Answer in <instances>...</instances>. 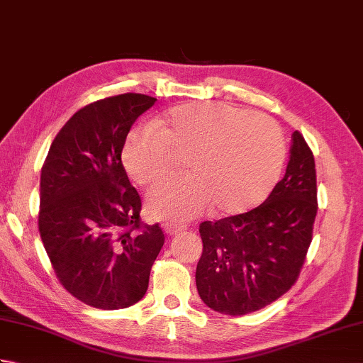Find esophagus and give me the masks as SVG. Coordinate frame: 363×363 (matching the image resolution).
<instances>
[{
    "label": "esophagus",
    "mask_w": 363,
    "mask_h": 363,
    "mask_svg": "<svg viewBox=\"0 0 363 363\" xmlns=\"http://www.w3.org/2000/svg\"><path fill=\"white\" fill-rule=\"evenodd\" d=\"M164 230H165L167 235H176V234H179L181 230H184V225L169 221V223H165V225H164Z\"/></svg>",
    "instance_id": "esophagus-1"
}]
</instances>
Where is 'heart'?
I'll return each mask as SVG.
<instances>
[{
	"mask_svg": "<svg viewBox=\"0 0 363 363\" xmlns=\"http://www.w3.org/2000/svg\"><path fill=\"white\" fill-rule=\"evenodd\" d=\"M186 154L190 174L159 184L150 191L154 218L189 220L209 209L237 215L259 206L279 179L285 142L279 126L264 113L228 103L174 106L156 126L133 130L123 164L140 186H151Z\"/></svg>",
	"mask_w": 363,
	"mask_h": 363,
	"instance_id": "1",
	"label": "heart"
}]
</instances>
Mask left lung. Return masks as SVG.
Masks as SVG:
<instances>
[{
    "mask_svg": "<svg viewBox=\"0 0 363 363\" xmlns=\"http://www.w3.org/2000/svg\"><path fill=\"white\" fill-rule=\"evenodd\" d=\"M317 172L298 130L282 179L256 209L203 221L196 267L199 296L215 312L246 315L272 304L296 282L317 217Z\"/></svg>",
    "mask_w": 363,
    "mask_h": 363,
    "instance_id": "8db88e82",
    "label": "left lung"
}]
</instances>
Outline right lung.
<instances>
[{
	"label": "right lung",
	"instance_id": "1",
	"mask_svg": "<svg viewBox=\"0 0 363 363\" xmlns=\"http://www.w3.org/2000/svg\"><path fill=\"white\" fill-rule=\"evenodd\" d=\"M156 101L123 94L82 107L42 167L38 230L46 254L64 289L96 309L138 303L165 242L159 225L140 223L142 199L121 164L130 126Z\"/></svg>",
	"mask_w": 363,
	"mask_h": 363
}]
</instances>
